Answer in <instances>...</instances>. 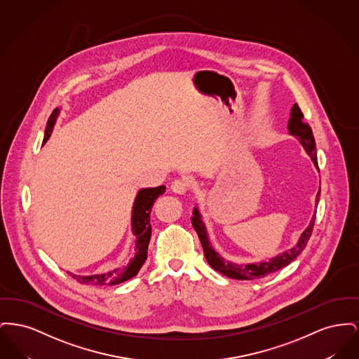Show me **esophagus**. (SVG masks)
<instances>
[{"label":"esophagus","instance_id":"1","mask_svg":"<svg viewBox=\"0 0 359 359\" xmlns=\"http://www.w3.org/2000/svg\"><path fill=\"white\" fill-rule=\"evenodd\" d=\"M171 189L175 192V194L186 195V194H187L188 187L187 184H186V182H183V180L177 179V180H175V182L172 183Z\"/></svg>","mask_w":359,"mask_h":359}]
</instances>
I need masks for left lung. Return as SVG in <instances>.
<instances>
[{
    "label": "left lung",
    "instance_id": "1",
    "mask_svg": "<svg viewBox=\"0 0 359 359\" xmlns=\"http://www.w3.org/2000/svg\"><path fill=\"white\" fill-rule=\"evenodd\" d=\"M303 117L304 116H303L300 107L297 106V103H294L290 107V120H288V133H290V136L296 137L299 140V142L302 144L304 151L311 157V160H312L313 165L316 167V170H319L318 168L315 138H313L312 130L308 126V123H304ZM319 196H320V188H319V191L316 194V199H315V205L316 207H318V203H319ZM192 214L194 215L191 218V222H192L195 231L198 233V237L201 239V243H202V248H203L207 262L217 272L222 273L226 277L236 278V280H256V278L265 277L268 274L274 273V272L280 271L281 268L290 265V262L296 257L299 256L304 250V248L307 246L308 239L311 237V233H312V229H313V223H315V212H313L307 229L302 233V236L297 239L296 245L292 246L290 250H287V252H284V253H281L278 256L271 258L269 261H261V262H253V264H236V262L226 261L218 252H215V249L210 243L205 223L202 221V214H201L198 205L194 207Z\"/></svg>",
    "mask_w": 359,
    "mask_h": 359
}]
</instances>
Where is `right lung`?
I'll return each mask as SVG.
<instances>
[{"label": "right lung", "mask_w": 359, "mask_h": 359, "mask_svg": "<svg viewBox=\"0 0 359 359\" xmlns=\"http://www.w3.org/2000/svg\"><path fill=\"white\" fill-rule=\"evenodd\" d=\"M62 107H56L52 111L51 117L47 122L46 132H44V140L43 145L48 141L51 137L53 126L56 123V120L60 114ZM165 191L164 186L156 188H140L137 192L133 207H132V218H130V224H132V233L136 237L135 241V257L130 259V262L123 266V268H117L113 271H107L103 273L97 274H74L69 273L76 281L81 284H87V285H95V287H104V285H117L121 284L132 277H135L141 266L144 265L147 259V253H148V245L151 241V234H152V227H151V211L154 201L163 195Z\"/></svg>", "instance_id": "right-lung-1"}]
</instances>
